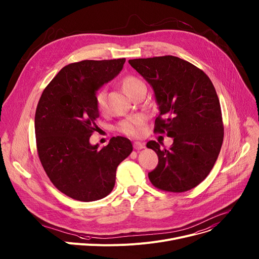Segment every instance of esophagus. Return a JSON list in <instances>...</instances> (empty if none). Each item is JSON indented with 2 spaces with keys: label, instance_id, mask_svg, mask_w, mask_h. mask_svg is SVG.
I'll list each match as a JSON object with an SVG mask.
<instances>
[{
  "label": "esophagus",
  "instance_id": "1",
  "mask_svg": "<svg viewBox=\"0 0 259 259\" xmlns=\"http://www.w3.org/2000/svg\"><path fill=\"white\" fill-rule=\"evenodd\" d=\"M133 148H134L135 150H142V149L145 148V144H143V143H141V142H134Z\"/></svg>",
  "mask_w": 259,
  "mask_h": 259
}]
</instances>
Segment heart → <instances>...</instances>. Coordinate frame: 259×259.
<instances>
[{
	"label": "heart",
	"mask_w": 259,
	"mask_h": 259,
	"mask_svg": "<svg viewBox=\"0 0 259 259\" xmlns=\"http://www.w3.org/2000/svg\"><path fill=\"white\" fill-rule=\"evenodd\" d=\"M141 84H143V82L140 79L129 76L123 80V89L125 93L129 95L135 88H137V86ZM95 100L97 108L100 111H104L106 107V92L104 90L99 91L96 94ZM144 116L142 115L131 116L123 119L122 122H119L116 126V129L118 132L126 134L128 136H139L143 131L142 127L144 124Z\"/></svg>",
	"instance_id": "1"
}]
</instances>
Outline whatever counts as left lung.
Here are the masks:
<instances>
[{"label":"left lung","instance_id":"left-lung-1","mask_svg":"<svg viewBox=\"0 0 259 259\" xmlns=\"http://www.w3.org/2000/svg\"><path fill=\"white\" fill-rule=\"evenodd\" d=\"M130 65L151 86L158 105L155 132L174 140L170 148L154 141L158 164L148 174L161 191L182 193L210 173L221 151L224 126L220 101L208 76L175 56L130 59Z\"/></svg>","mask_w":259,"mask_h":259}]
</instances>
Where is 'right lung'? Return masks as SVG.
I'll return each mask as SVG.
<instances>
[{
	"label": "right lung",
	"instance_id": "right-lung-1",
	"mask_svg": "<svg viewBox=\"0 0 259 259\" xmlns=\"http://www.w3.org/2000/svg\"><path fill=\"white\" fill-rule=\"evenodd\" d=\"M126 59L83 60L67 64L39 99L35 136L42 167L61 193L90 202L111 193L116 167L133 150L126 137H112L106 147L91 145L99 109L96 94L123 70Z\"/></svg>",
	"mask_w": 259,
	"mask_h": 259
}]
</instances>
